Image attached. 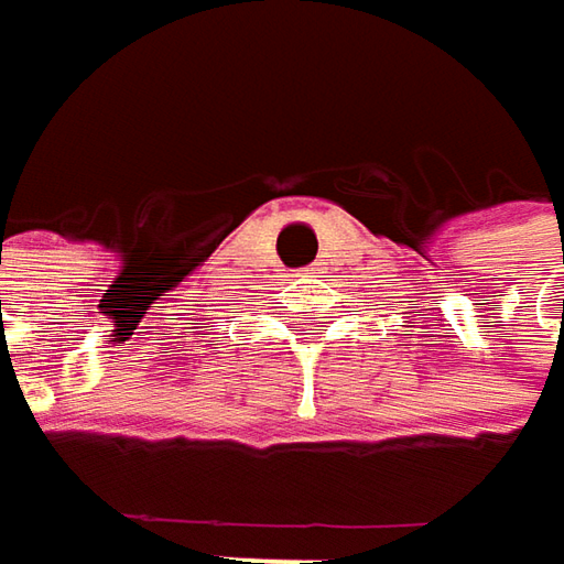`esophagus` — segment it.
Returning a JSON list of instances; mask_svg holds the SVG:
<instances>
[{
  "label": "esophagus",
  "instance_id": "esophagus-1",
  "mask_svg": "<svg viewBox=\"0 0 564 564\" xmlns=\"http://www.w3.org/2000/svg\"><path fill=\"white\" fill-rule=\"evenodd\" d=\"M307 272H311V270H297V275H307Z\"/></svg>",
  "mask_w": 564,
  "mask_h": 564
}]
</instances>
